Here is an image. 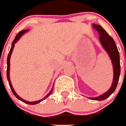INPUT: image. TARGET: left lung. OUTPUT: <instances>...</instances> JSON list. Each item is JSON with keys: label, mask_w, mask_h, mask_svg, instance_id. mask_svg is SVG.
<instances>
[{"label": "left lung", "mask_w": 126, "mask_h": 126, "mask_svg": "<svg viewBox=\"0 0 126 126\" xmlns=\"http://www.w3.org/2000/svg\"><path fill=\"white\" fill-rule=\"evenodd\" d=\"M93 27L97 31L99 34V41L103 49L108 53L112 62L113 71H114V77L112 80V85L108 91L104 93L102 95L95 97H89L93 100L101 101L104 100L109 97L115 90L117 86L118 82L119 80V77L120 75V55L118 51L117 47L116 45L114 40L108 34V33L105 31L101 26L96 24H94Z\"/></svg>", "instance_id": "1"}]
</instances>
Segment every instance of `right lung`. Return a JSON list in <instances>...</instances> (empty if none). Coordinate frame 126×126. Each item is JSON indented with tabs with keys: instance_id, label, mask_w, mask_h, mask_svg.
Returning <instances> with one entry per match:
<instances>
[{
	"instance_id": "right-lung-1",
	"label": "right lung",
	"mask_w": 126,
	"mask_h": 126,
	"mask_svg": "<svg viewBox=\"0 0 126 126\" xmlns=\"http://www.w3.org/2000/svg\"><path fill=\"white\" fill-rule=\"evenodd\" d=\"M29 30H24V31H21V32H19L16 35V38H15V39L14 40V41H13V43H12V47H11L10 50V52H9L8 53V58H7V71H6V74H7V79H8V82H9V85H10V86L11 88V90H12V92H13V94H14V95L16 96L17 99H19V100H21V101H22L23 102H24V103H27V104H29V105H35V104H37V103H39L40 102H41L42 101H43V100H44L45 99H46L47 97H49V95H50V94H51V93H52V92H53V88H52V89H51V90L50 91V92H49L48 94H47L46 96H45V97L43 98L42 99H40V100H38V101H32V102H31V101H26V100H25V99H22L21 97H19V95H17V94L16 93V92H15V90H14V88H13V86H12V83H11V80H10V57H11V55H12V51H13V49H14V46H15V44H16V42H17L18 40H19L20 38L21 37L22 35L24 34L25 32H26L27 31H28ZM54 85V84H53Z\"/></svg>"
}]
</instances>
